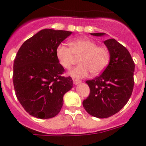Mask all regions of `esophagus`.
<instances>
[{
    "instance_id": "34e87169",
    "label": "esophagus",
    "mask_w": 146,
    "mask_h": 146,
    "mask_svg": "<svg viewBox=\"0 0 146 146\" xmlns=\"http://www.w3.org/2000/svg\"><path fill=\"white\" fill-rule=\"evenodd\" d=\"M73 82H74V85H77V84L80 83V82H81V81H80V80H77V79L73 78Z\"/></svg>"
}]
</instances>
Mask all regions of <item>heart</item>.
Masks as SVG:
<instances>
[{"instance_id":"b5f03b06","label":"heart","mask_w":146,"mask_h":146,"mask_svg":"<svg viewBox=\"0 0 146 146\" xmlns=\"http://www.w3.org/2000/svg\"><path fill=\"white\" fill-rule=\"evenodd\" d=\"M70 48L61 44L56 48V56L60 64L66 69H71L80 58V65L73 68L69 74L76 78L88 77L90 72L98 74L104 72L110 61L109 50L91 40L77 39L69 42Z\"/></svg>"}]
</instances>
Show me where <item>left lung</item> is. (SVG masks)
<instances>
[{
  "label": "left lung",
  "instance_id": "1",
  "mask_svg": "<svg viewBox=\"0 0 146 146\" xmlns=\"http://www.w3.org/2000/svg\"><path fill=\"white\" fill-rule=\"evenodd\" d=\"M102 36L105 33H91ZM104 44L110 53V61L102 74L87 80L90 95L82 102L85 111L97 118L111 117L126 105L134 88L135 63L127 49L115 39Z\"/></svg>",
  "mask_w": 146,
  "mask_h": 146
}]
</instances>
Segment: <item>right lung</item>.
Segmentation results:
<instances>
[{"label": "right lung", "mask_w": 146, "mask_h": 146, "mask_svg": "<svg viewBox=\"0 0 146 146\" xmlns=\"http://www.w3.org/2000/svg\"><path fill=\"white\" fill-rule=\"evenodd\" d=\"M72 34L65 30L42 29L27 40L14 62L13 83L17 99L28 113L40 119L56 116L63 96L73 86L72 77L62 75L57 47Z\"/></svg>", "instance_id": "right-lung-1"}]
</instances>
